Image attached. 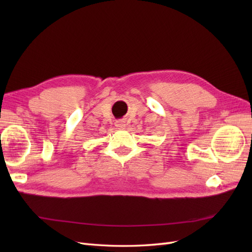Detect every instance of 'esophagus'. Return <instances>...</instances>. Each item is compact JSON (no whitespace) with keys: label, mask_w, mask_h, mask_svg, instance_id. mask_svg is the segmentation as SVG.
Returning a JSON list of instances; mask_svg holds the SVG:
<instances>
[{"label":"esophagus","mask_w":252,"mask_h":252,"mask_svg":"<svg viewBox=\"0 0 252 252\" xmlns=\"http://www.w3.org/2000/svg\"><path fill=\"white\" fill-rule=\"evenodd\" d=\"M116 126L118 127V128H125V126H126V124H125V122L124 121H118L117 123H116Z\"/></svg>","instance_id":"34e87169"}]
</instances>
